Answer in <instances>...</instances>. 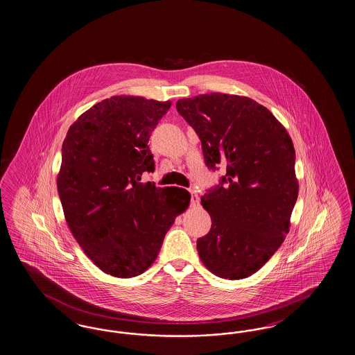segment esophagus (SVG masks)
Here are the masks:
<instances>
[{"instance_id": "34e87169", "label": "esophagus", "mask_w": 355, "mask_h": 355, "mask_svg": "<svg viewBox=\"0 0 355 355\" xmlns=\"http://www.w3.org/2000/svg\"><path fill=\"white\" fill-rule=\"evenodd\" d=\"M190 194H191V203L193 205H198L199 203V196L198 193L193 189V190H190Z\"/></svg>"}]
</instances>
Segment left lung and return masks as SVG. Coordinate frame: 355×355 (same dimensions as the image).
<instances>
[{"instance_id":"obj_1","label":"left lung","mask_w":355,"mask_h":355,"mask_svg":"<svg viewBox=\"0 0 355 355\" xmlns=\"http://www.w3.org/2000/svg\"><path fill=\"white\" fill-rule=\"evenodd\" d=\"M175 107L197 132L206 165L226 166L220 184L200 198L213 225L197 241L199 257L218 277L245 279L289 232L298 196L292 139L270 110L247 96L214 92Z\"/></svg>"}]
</instances>
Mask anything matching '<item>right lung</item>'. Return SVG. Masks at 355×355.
Here are the masks:
<instances>
[{
    "label": "right lung",
    "mask_w": 355,
    "mask_h": 355,
    "mask_svg": "<svg viewBox=\"0 0 355 355\" xmlns=\"http://www.w3.org/2000/svg\"><path fill=\"white\" fill-rule=\"evenodd\" d=\"M171 105L129 95L101 100L63 141L57 186L66 222L87 257L114 277L148 270L190 205L184 189L140 182L155 171L148 141Z\"/></svg>",
    "instance_id": "add662e5"
}]
</instances>
